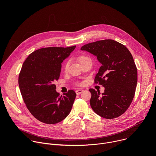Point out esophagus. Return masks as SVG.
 <instances>
[{"mask_svg": "<svg viewBox=\"0 0 156 156\" xmlns=\"http://www.w3.org/2000/svg\"><path fill=\"white\" fill-rule=\"evenodd\" d=\"M83 91V90H81V89H78V90H77L76 91V94L77 95H79V94H80Z\"/></svg>", "mask_w": 156, "mask_h": 156, "instance_id": "34e87169", "label": "esophagus"}]
</instances>
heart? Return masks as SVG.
<instances>
[{"mask_svg":"<svg viewBox=\"0 0 156 156\" xmlns=\"http://www.w3.org/2000/svg\"><path fill=\"white\" fill-rule=\"evenodd\" d=\"M77 60L78 61V62L80 63V64H82L83 63L87 61V60H91L90 57H88L87 55H80L77 58ZM69 62H66L65 63V65H64V70L66 72L67 71L68 69H69Z\"/></svg>","mask_w":156,"mask_h":156,"instance_id":"obj_1","label":"heart"}]
</instances>
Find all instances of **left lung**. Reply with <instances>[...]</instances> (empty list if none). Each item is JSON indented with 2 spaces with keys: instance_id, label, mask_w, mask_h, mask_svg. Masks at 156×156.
<instances>
[{
  "instance_id": "left-lung-1",
  "label": "left lung",
  "mask_w": 156,
  "mask_h": 156,
  "mask_svg": "<svg viewBox=\"0 0 156 156\" xmlns=\"http://www.w3.org/2000/svg\"><path fill=\"white\" fill-rule=\"evenodd\" d=\"M81 50L97 57L101 66L95 83L105 87L104 93L90 89V105L99 116L112 119L122 115L134 98L138 81L137 69L129 50L121 43L104 39L85 44Z\"/></svg>"
}]
</instances>
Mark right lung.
Listing matches in <instances>:
<instances>
[{
    "instance_id": "right-lung-1",
    "label": "right lung",
    "mask_w": 156,
    "mask_h": 156,
    "mask_svg": "<svg viewBox=\"0 0 156 156\" xmlns=\"http://www.w3.org/2000/svg\"><path fill=\"white\" fill-rule=\"evenodd\" d=\"M75 48H41L30 54L22 65L18 77L22 98L30 113L42 123H57L72 110L75 92L70 90L60 96L54 82L59 78L62 63Z\"/></svg>"
}]
</instances>
